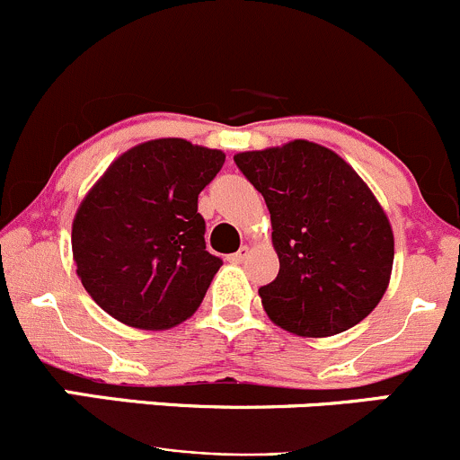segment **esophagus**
<instances>
[{
	"mask_svg": "<svg viewBox=\"0 0 460 460\" xmlns=\"http://www.w3.org/2000/svg\"><path fill=\"white\" fill-rule=\"evenodd\" d=\"M248 254H250V248L248 245H241L239 248V252H234V254H230V263H243L245 259H248Z\"/></svg>",
	"mask_w": 460,
	"mask_h": 460,
	"instance_id": "obj_1",
	"label": "esophagus"
}]
</instances>
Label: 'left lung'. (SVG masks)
Here are the masks:
<instances>
[{
    "label": "left lung",
    "mask_w": 460,
    "mask_h": 460,
    "mask_svg": "<svg viewBox=\"0 0 460 460\" xmlns=\"http://www.w3.org/2000/svg\"><path fill=\"white\" fill-rule=\"evenodd\" d=\"M272 221L279 274L259 288L279 328L323 339L361 323L390 286L394 234L357 170L334 150L295 139L234 155Z\"/></svg>",
    "instance_id": "1"
}]
</instances>
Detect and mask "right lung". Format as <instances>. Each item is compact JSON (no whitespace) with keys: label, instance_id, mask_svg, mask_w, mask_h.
Masks as SVG:
<instances>
[{"label":"right lung","instance_id":"1","mask_svg":"<svg viewBox=\"0 0 460 460\" xmlns=\"http://www.w3.org/2000/svg\"><path fill=\"white\" fill-rule=\"evenodd\" d=\"M224 161L186 139L146 141L112 161L79 203L77 277L112 319L170 330L195 314L221 268L206 250L197 199Z\"/></svg>","mask_w":460,"mask_h":460}]
</instances>
